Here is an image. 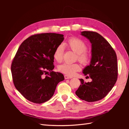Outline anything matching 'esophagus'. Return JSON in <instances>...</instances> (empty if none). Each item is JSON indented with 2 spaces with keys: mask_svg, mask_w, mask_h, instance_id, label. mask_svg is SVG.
Here are the masks:
<instances>
[{
  "mask_svg": "<svg viewBox=\"0 0 129 129\" xmlns=\"http://www.w3.org/2000/svg\"><path fill=\"white\" fill-rule=\"evenodd\" d=\"M64 76L65 79H72V76H69L68 75H65Z\"/></svg>",
  "mask_w": 129,
  "mask_h": 129,
  "instance_id": "esophagus-1",
  "label": "esophagus"
}]
</instances>
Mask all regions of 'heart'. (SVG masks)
I'll use <instances>...</instances> for the list:
<instances>
[{"label": "heart", "mask_w": 129, "mask_h": 129, "mask_svg": "<svg viewBox=\"0 0 129 129\" xmlns=\"http://www.w3.org/2000/svg\"><path fill=\"white\" fill-rule=\"evenodd\" d=\"M67 45L73 51L77 54L78 60L84 64H88L90 61V56L86 52L87 45L82 40L77 38H71L68 40ZM64 47L62 45H58L54 50L53 57L56 61L61 62L63 59ZM81 66L78 63H64L58 66L60 72L68 75H73L81 70Z\"/></svg>", "instance_id": "1"}]
</instances>
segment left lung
<instances>
[{
  "instance_id": "obj_1",
  "label": "left lung",
  "mask_w": 129,
  "mask_h": 129,
  "mask_svg": "<svg viewBox=\"0 0 129 129\" xmlns=\"http://www.w3.org/2000/svg\"><path fill=\"white\" fill-rule=\"evenodd\" d=\"M81 35L89 40L91 44V57L90 64L83 70L90 82L79 79L81 85L76 95L88 102L102 100L107 95L115 84L118 75L116 54L110 44L95 32L83 31Z\"/></svg>"
}]
</instances>
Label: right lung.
I'll return each instance as SVG.
<instances>
[{
  "mask_svg": "<svg viewBox=\"0 0 129 129\" xmlns=\"http://www.w3.org/2000/svg\"><path fill=\"white\" fill-rule=\"evenodd\" d=\"M63 35L42 33L23 41L11 65L15 87L25 99L40 104L52 98L57 84L64 79L62 74L52 71L54 50L64 40ZM47 70L48 76L43 75Z\"/></svg>",
  "mask_w": 129,
  "mask_h": 129,
  "instance_id": "obj_1",
  "label": "right lung"
}]
</instances>
